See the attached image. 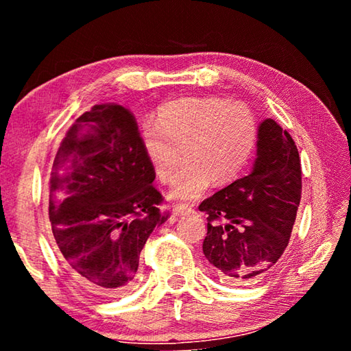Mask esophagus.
I'll use <instances>...</instances> for the list:
<instances>
[{
  "label": "esophagus",
  "instance_id": "esophagus-1",
  "mask_svg": "<svg viewBox=\"0 0 351 351\" xmlns=\"http://www.w3.org/2000/svg\"><path fill=\"white\" fill-rule=\"evenodd\" d=\"M189 213H193V209L187 204H176L173 207V217H182V215H189Z\"/></svg>",
  "mask_w": 351,
  "mask_h": 351
}]
</instances>
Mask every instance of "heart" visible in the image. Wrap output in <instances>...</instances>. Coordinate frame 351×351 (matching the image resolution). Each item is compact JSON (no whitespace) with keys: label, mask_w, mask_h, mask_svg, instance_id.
I'll use <instances>...</instances> for the list:
<instances>
[{"label":"heart","mask_w":351,"mask_h":351,"mask_svg":"<svg viewBox=\"0 0 351 351\" xmlns=\"http://www.w3.org/2000/svg\"><path fill=\"white\" fill-rule=\"evenodd\" d=\"M141 147L154 175L175 199L198 198L212 186L239 178L258 139L257 119L247 105L218 96L184 97L159 106L156 123L141 128Z\"/></svg>","instance_id":"heart-1"}]
</instances>
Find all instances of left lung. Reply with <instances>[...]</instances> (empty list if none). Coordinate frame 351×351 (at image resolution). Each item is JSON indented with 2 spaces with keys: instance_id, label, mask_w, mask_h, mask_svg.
<instances>
[{
  "instance_id": "1",
  "label": "left lung",
  "mask_w": 351,
  "mask_h": 351,
  "mask_svg": "<svg viewBox=\"0 0 351 351\" xmlns=\"http://www.w3.org/2000/svg\"><path fill=\"white\" fill-rule=\"evenodd\" d=\"M302 198L295 142L274 119L258 127L257 159L247 176L204 199L203 252L219 280L247 285L274 268L288 246Z\"/></svg>"
}]
</instances>
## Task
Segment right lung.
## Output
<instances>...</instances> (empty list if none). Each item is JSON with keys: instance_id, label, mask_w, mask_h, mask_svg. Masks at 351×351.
I'll list each match as a JSON object with an SVG mask.
<instances>
[{"instance_id": "right-lung-1", "label": "right lung", "mask_w": 351, "mask_h": 351, "mask_svg": "<svg viewBox=\"0 0 351 351\" xmlns=\"http://www.w3.org/2000/svg\"><path fill=\"white\" fill-rule=\"evenodd\" d=\"M139 136L125 106L94 105L68 130L51 171L49 221L64 268L110 299L134 288L142 247L169 218Z\"/></svg>"}]
</instances>
